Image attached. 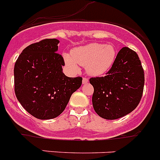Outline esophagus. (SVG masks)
I'll use <instances>...</instances> for the list:
<instances>
[{
	"label": "esophagus",
	"instance_id": "obj_1",
	"mask_svg": "<svg viewBox=\"0 0 160 160\" xmlns=\"http://www.w3.org/2000/svg\"><path fill=\"white\" fill-rule=\"evenodd\" d=\"M82 82H83V84H86V83H88V79L87 77H83Z\"/></svg>",
	"mask_w": 160,
	"mask_h": 160
}]
</instances>
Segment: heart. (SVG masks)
I'll return each mask as SVG.
<instances>
[{
  "instance_id": "obj_1",
  "label": "heart",
  "mask_w": 160,
  "mask_h": 160,
  "mask_svg": "<svg viewBox=\"0 0 160 160\" xmlns=\"http://www.w3.org/2000/svg\"><path fill=\"white\" fill-rule=\"evenodd\" d=\"M115 58L114 46L95 42L73 49L71 56L65 54V62L73 70H78L77 64L86 65L88 72L92 76L102 75L108 71Z\"/></svg>"
}]
</instances>
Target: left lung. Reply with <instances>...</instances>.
Masks as SVG:
<instances>
[{"instance_id": "left-lung-1", "label": "left lung", "mask_w": 160, "mask_h": 160, "mask_svg": "<svg viewBox=\"0 0 160 160\" xmlns=\"http://www.w3.org/2000/svg\"><path fill=\"white\" fill-rule=\"evenodd\" d=\"M94 88L92 104L101 118H120L138 106L143 95L144 72L134 50L123 47L104 77H91Z\"/></svg>"}]
</instances>
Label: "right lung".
<instances>
[{"label": "right lung", "instance_id": "right-lung-1", "mask_svg": "<svg viewBox=\"0 0 160 160\" xmlns=\"http://www.w3.org/2000/svg\"><path fill=\"white\" fill-rule=\"evenodd\" d=\"M58 43V39L46 38L31 44L15 63L16 98L29 114L42 120L62 114L82 84V77H68L62 72L65 62L57 53Z\"/></svg>", "mask_w": 160, "mask_h": 160}]
</instances>
